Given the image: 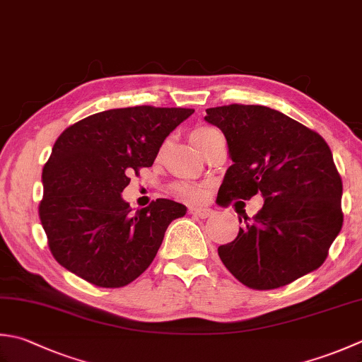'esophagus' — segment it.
Segmentation results:
<instances>
[{"instance_id": "1", "label": "esophagus", "mask_w": 362, "mask_h": 362, "mask_svg": "<svg viewBox=\"0 0 362 362\" xmlns=\"http://www.w3.org/2000/svg\"><path fill=\"white\" fill-rule=\"evenodd\" d=\"M189 214L199 218H209L214 215V210L211 209H189Z\"/></svg>"}]
</instances>
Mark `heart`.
Instances as JSON below:
<instances>
[{
    "instance_id": "heart-1",
    "label": "heart",
    "mask_w": 362,
    "mask_h": 362,
    "mask_svg": "<svg viewBox=\"0 0 362 362\" xmlns=\"http://www.w3.org/2000/svg\"><path fill=\"white\" fill-rule=\"evenodd\" d=\"M218 133L219 132L210 125H197L193 130H191L189 139H191V143L194 144L196 148H199L205 143V141ZM174 191L188 202H201V201H204L205 193H207L205 187L196 185V183H188V182L175 183Z\"/></svg>"
}]
</instances>
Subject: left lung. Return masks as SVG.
<instances>
[{
	"label": "left lung",
	"mask_w": 362,
	"mask_h": 362,
	"mask_svg": "<svg viewBox=\"0 0 362 362\" xmlns=\"http://www.w3.org/2000/svg\"><path fill=\"white\" fill-rule=\"evenodd\" d=\"M205 120L228 141L233 165L218 205L250 201L264 207L218 247L224 267L246 287L272 290L317 270L342 229V179L320 134L262 105L209 108ZM242 223V218H240Z\"/></svg>",
	"instance_id": "1"
}]
</instances>
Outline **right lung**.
<instances>
[{
    "mask_svg": "<svg viewBox=\"0 0 362 362\" xmlns=\"http://www.w3.org/2000/svg\"><path fill=\"white\" fill-rule=\"evenodd\" d=\"M189 108L132 106L97 112L67 127L42 171L40 223L58 264L90 284L119 288L143 274L168 226L187 214L169 199L136 214L122 199L163 141L193 115Z\"/></svg>",
    "mask_w": 362,
    "mask_h": 362,
    "instance_id": "right-lung-1",
    "label": "right lung"
}]
</instances>
